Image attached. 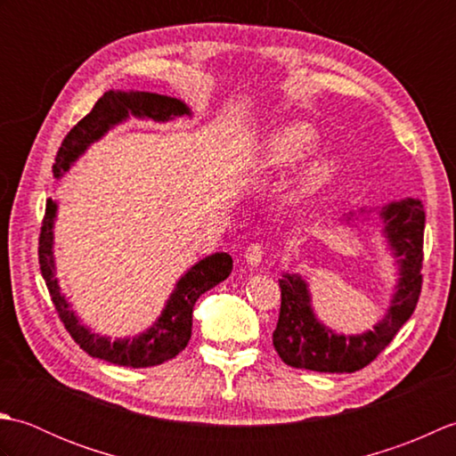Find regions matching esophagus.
<instances>
[{
    "label": "esophagus",
    "mask_w": 456,
    "mask_h": 456,
    "mask_svg": "<svg viewBox=\"0 0 456 456\" xmlns=\"http://www.w3.org/2000/svg\"><path fill=\"white\" fill-rule=\"evenodd\" d=\"M263 256H265V250L263 247H260L258 243L250 245L247 250H245V263L248 266H258L260 263H263Z\"/></svg>",
    "instance_id": "esophagus-1"
}]
</instances>
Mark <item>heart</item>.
I'll return each instance as SVG.
<instances>
[{
  "mask_svg": "<svg viewBox=\"0 0 456 456\" xmlns=\"http://www.w3.org/2000/svg\"><path fill=\"white\" fill-rule=\"evenodd\" d=\"M322 134L305 121H289L270 131L256 144L253 152V168L258 172H274L294 168L296 164L317 151ZM314 154V153H313ZM343 168V159L337 152H316L304 162L292 182L294 198H309L331 183Z\"/></svg>",
  "mask_w": 456,
  "mask_h": 456,
  "instance_id": "obj_1",
  "label": "heart"
}]
</instances>
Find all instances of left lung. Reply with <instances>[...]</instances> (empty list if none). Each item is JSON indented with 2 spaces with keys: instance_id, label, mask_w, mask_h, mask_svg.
<instances>
[{
  "instance_id": "obj_1",
  "label": "left lung",
  "mask_w": 456,
  "mask_h": 456,
  "mask_svg": "<svg viewBox=\"0 0 456 456\" xmlns=\"http://www.w3.org/2000/svg\"><path fill=\"white\" fill-rule=\"evenodd\" d=\"M370 219L378 221L395 268L394 292L384 317L362 333H337L317 317L307 280L297 273H282V305L273 343L286 364L315 372H356L372 362L411 317L421 292L425 209L419 200L403 198L374 209L348 211L338 221L356 227V221Z\"/></svg>"
}]
</instances>
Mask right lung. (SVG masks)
Wrapping results in <instances>:
<instances>
[{
  "instance_id": "1",
  "label": "right lung",
  "mask_w": 456,
  "mask_h": 456,
  "mask_svg": "<svg viewBox=\"0 0 456 456\" xmlns=\"http://www.w3.org/2000/svg\"><path fill=\"white\" fill-rule=\"evenodd\" d=\"M134 119L168 123L180 118H193L190 105L178 98L159 95L151 92L134 90H111L105 92L94 110L66 134L56 154L53 174L61 180L70 170L76 160L84 157L94 142L103 139L118 125ZM58 217V203L54 200L46 201V213L38 240V265L51 292L53 304L61 315L68 333L72 335L82 351L94 358H102L118 366L127 368H147L170 361L186 348L191 337V314L193 305L201 294L227 280L233 270V258L229 253H213L206 258H200L196 265L183 273L172 294L164 304L160 315L154 319L151 327L134 337H118L94 333L90 325L82 323L78 314L72 309L62 294L61 284L56 278L54 260V223Z\"/></svg>"
}]
</instances>
